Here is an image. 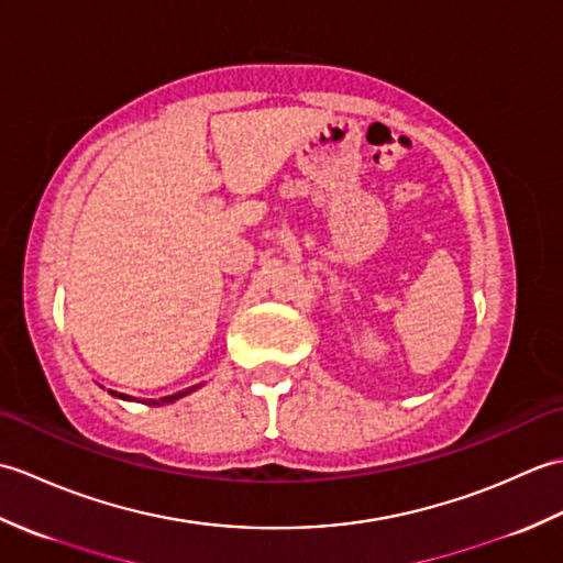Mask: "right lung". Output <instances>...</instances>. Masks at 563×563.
I'll use <instances>...</instances> for the list:
<instances>
[{
  "mask_svg": "<svg viewBox=\"0 0 563 563\" xmlns=\"http://www.w3.org/2000/svg\"><path fill=\"white\" fill-rule=\"evenodd\" d=\"M194 389H198V387H190V389H184V391H178V394H172V397H164V399H154L152 404H172V401H176V399H181V397H186V394H190ZM113 397H121V399H130V397H125V394H118V391H111Z\"/></svg>",
  "mask_w": 563,
  "mask_h": 563,
  "instance_id": "add662e5",
  "label": "right lung"
}]
</instances>
